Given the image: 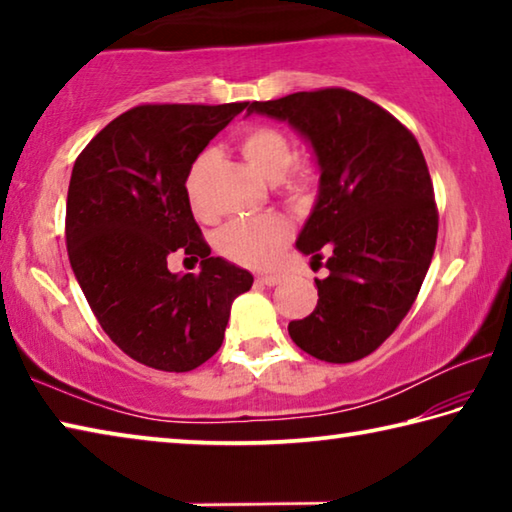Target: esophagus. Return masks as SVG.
I'll return each instance as SVG.
<instances>
[{
  "label": "esophagus",
  "instance_id": "34e87169",
  "mask_svg": "<svg viewBox=\"0 0 512 512\" xmlns=\"http://www.w3.org/2000/svg\"><path fill=\"white\" fill-rule=\"evenodd\" d=\"M257 280L266 284V287H275V284L282 282V275L280 273H266V275H259Z\"/></svg>",
  "mask_w": 512,
  "mask_h": 512
}]
</instances>
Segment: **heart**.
<instances>
[{
	"label": "heart",
	"instance_id": "b5f03b06",
	"mask_svg": "<svg viewBox=\"0 0 512 512\" xmlns=\"http://www.w3.org/2000/svg\"><path fill=\"white\" fill-rule=\"evenodd\" d=\"M239 149L244 153L246 162L253 167L259 176L268 180H277L282 196L293 207H305L311 203L320 171L314 160H293V144L289 135L275 126H250L248 131L239 137ZM212 153L203 151L192 162L187 171L185 192L189 203L198 216H210L201 198V185L207 167H210ZM291 228L289 223L277 214L250 216V219L230 221L219 232V250L221 253L241 266L264 268L271 266L284 244L289 241Z\"/></svg>",
	"mask_w": 512,
	"mask_h": 512
}]
</instances>
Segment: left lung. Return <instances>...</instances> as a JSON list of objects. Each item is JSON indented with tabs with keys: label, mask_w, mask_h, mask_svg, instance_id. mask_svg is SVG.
<instances>
[{
	"label": "left lung",
	"mask_w": 512,
	"mask_h": 512,
	"mask_svg": "<svg viewBox=\"0 0 512 512\" xmlns=\"http://www.w3.org/2000/svg\"><path fill=\"white\" fill-rule=\"evenodd\" d=\"M248 112L289 121L314 149L320 185L296 246L311 264L318 305L291 320L300 350L327 363L375 352L409 314L438 237L431 176L409 128L377 103L343 88L248 103Z\"/></svg>",
	"instance_id": "1"
}]
</instances>
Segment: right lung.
Returning a JSON list of instances; mask_svg holds the SVG:
<instances>
[{"label":"right lung","mask_w":512,"mask_h":512,"mask_svg":"<svg viewBox=\"0 0 512 512\" xmlns=\"http://www.w3.org/2000/svg\"><path fill=\"white\" fill-rule=\"evenodd\" d=\"M244 103H146L112 119L74 162L65 239L92 314L128 357L164 372L194 370L221 348L244 268L210 257L185 192L187 171ZM202 259L171 274L173 252Z\"/></svg>","instance_id":"right-lung-1"}]
</instances>
